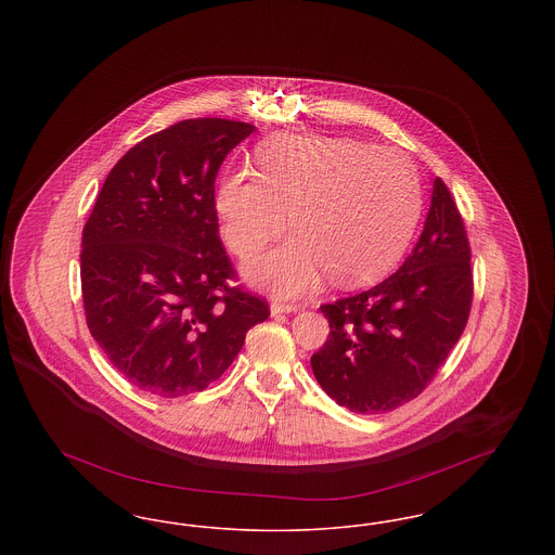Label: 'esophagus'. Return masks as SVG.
<instances>
[{"label": "esophagus", "mask_w": 555, "mask_h": 555, "mask_svg": "<svg viewBox=\"0 0 555 555\" xmlns=\"http://www.w3.org/2000/svg\"><path fill=\"white\" fill-rule=\"evenodd\" d=\"M301 306L299 304H285V301H272V306H270V312H272V317H276V314H291V312H297Z\"/></svg>", "instance_id": "34e87169"}]
</instances>
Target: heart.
<instances>
[{"label": "heart", "instance_id": "b5f03b06", "mask_svg": "<svg viewBox=\"0 0 555 555\" xmlns=\"http://www.w3.org/2000/svg\"><path fill=\"white\" fill-rule=\"evenodd\" d=\"M258 175L235 172L216 195L220 235L241 258L258 256L287 229L297 237L247 268L254 283L293 295L328 270L360 285L396 266L416 231L423 186L412 158L349 137H272Z\"/></svg>", "mask_w": 555, "mask_h": 555}]
</instances>
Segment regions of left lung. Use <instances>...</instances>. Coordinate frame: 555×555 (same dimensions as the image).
<instances>
[{
  "label": "left lung",
  "mask_w": 555,
  "mask_h": 555,
  "mask_svg": "<svg viewBox=\"0 0 555 555\" xmlns=\"http://www.w3.org/2000/svg\"><path fill=\"white\" fill-rule=\"evenodd\" d=\"M470 256L462 214L435 179L423 235L399 270L320 306L331 326L310 360L320 387L356 414L391 412L421 396L470 317Z\"/></svg>",
  "instance_id": "obj_1"
}]
</instances>
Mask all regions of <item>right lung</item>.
<instances>
[{
    "label": "right lung",
    "mask_w": 555,
    "mask_h": 555,
    "mask_svg": "<svg viewBox=\"0 0 555 555\" xmlns=\"http://www.w3.org/2000/svg\"><path fill=\"white\" fill-rule=\"evenodd\" d=\"M254 129L191 118L145 137L109 170L82 229L87 326L145 393L204 391L270 317L266 299L231 285L214 199L220 164Z\"/></svg>",
    "instance_id": "obj_1"
}]
</instances>
